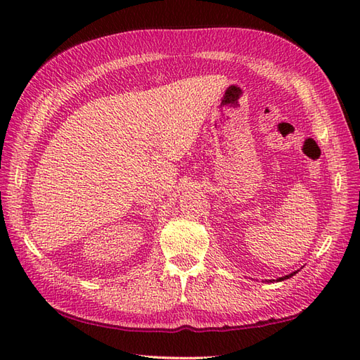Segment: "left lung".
<instances>
[{"mask_svg":"<svg viewBox=\"0 0 360 360\" xmlns=\"http://www.w3.org/2000/svg\"><path fill=\"white\" fill-rule=\"evenodd\" d=\"M295 272H292V274H289V275H285V277H281V278H278V281H283V280H286V278H289V277H292Z\"/></svg>","mask_w":360,"mask_h":360,"instance_id":"obj_1","label":"left lung"}]
</instances>
